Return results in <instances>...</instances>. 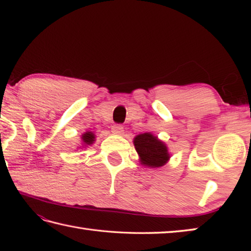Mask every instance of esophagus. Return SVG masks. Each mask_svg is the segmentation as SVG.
<instances>
[{
    "label": "esophagus",
    "mask_w": 251,
    "mask_h": 251,
    "mask_svg": "<svg viewBox=\"0 0 251 251\" xmlns=\"http://www.w3.org/2000/svg\"><path fill=\"white\" fill-rule=\"evenodd\" d=\"M111 131H112V134H113V135H117V136H119V135H122V134H123V131H124V128H123L122 125L115 124V125L112 126Z\"/></svg>",
    "instance_id": "34e87169"
}]
</instances>
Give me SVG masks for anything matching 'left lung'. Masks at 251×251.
<instances>
[{"label": "left lung", "instance_id": "8db88e82", "mask_svg": "<svg viewBox=\"0 0 251 251\" xmlns=\"http://www.w3.org/2000/svg\"><path fill=\"white\" fill-rule=\"evenodd\" d=\"M134 145L143 166L161 167L168 162L170 157L166 145L150 132L136 136Z\"/></svg>", "mask_w": 251, "mask_h": 251}]
</instances>
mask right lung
<instances>
[{
	"instance_id": "right-lung-1",
	"label": "right lung",
	"mask_w": 251,
	"mask_h": 251,
	"mask_svg": "<svg viewBox=\"0 0 251 251\" xmlns=\"http://www.w3.org/2000/svg\"><path fill=\"white\" fill-rule=\"evenodd\" d=\"M95 135L93 134V131H86L84 132L82 135V141H83V145L84 147H87L93 145L94 141H95Z\"/></svg>"
}]
</instances>
